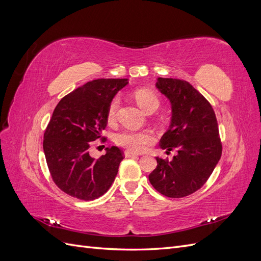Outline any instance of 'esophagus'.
<instances>
[{
    "mask_svg": "<svg viewBox=\"0 0 261 261\" xmlns=\"http://www.w3.org/2000/svg\"><path fill=\"white\" fill-rule=\"evenodd\" d=\"M124 154H125L126 158H132V156H137V155H138V154H136V153H134V152L129 151V150H126V151L124 152Z\"/></svg>",
    "mask_w": 261,
    "mask_h": 261,
    "instance_id": "esophagus-1",
    "label": "esophagus"
}]
</instances>
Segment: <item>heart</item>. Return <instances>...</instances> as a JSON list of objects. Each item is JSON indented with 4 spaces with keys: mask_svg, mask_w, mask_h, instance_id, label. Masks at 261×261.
I'll return each mask as SVG.
<instances>
[{
    "mask_svg": "<svg viewBox=\"0 0 261 261\" xmlns=\"http://www.w3.org/2000/svg\"><path fill=\"white\" fill-rule=\"evenodd\" d=\"M134 96L137 101L139 107L144 110L145 112H148L150 109L159 108L160 101L158 99L155 94L151 91L146 89H138L134 92ZM120 106V98L115 97L112 99L111 103L109 106L108 116L109 118H113L116 114V111ZM154 136L151 132L149 130H123L116 135V143L127 148L132 151L140 152L146 150L150 145L154 143Z\"/></svg>",
    "mask_w": 261,
    "mask_h": 261,
    "instance_id": "b5f03b06",
    "label": "heart"
}]
</instances>
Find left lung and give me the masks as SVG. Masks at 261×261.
<instances>
[{
    "mask_svg": "<svg viewBox=\"0 0 261 261\" xmlns=\"http://www.w3.org/2000/svg\"><path fill=\"white\" fill-rule=\"evenodd\" d=\"M156 89L170 101L171 124L160 140L161 149L176 150L172 161L155 156L149 174L155 191L170 198L195 193L206 183L222 154L219 126L212 107L185 81L159 77Z\"/></svg>",
    "mask_w": 261,
    "mask_h": 261,
    "instance_id": "obj_1",
    "label": "left lung"
}]
</instances>
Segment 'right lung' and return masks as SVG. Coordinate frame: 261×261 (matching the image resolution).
Masks as SVG:
<instances>
[{"label":"right lung","instance_id":"1","mask_svg":"<svg viewBox=\"0 0 261 261\" xmlns=\"http://www.w3.org/2000/svg\"><path fill=\"white\" fill-rule=\"evenodd\" d=\"M127 84L125 78L88 82L54 109L43 136V151L54 183L67 195L93 200L114 181L124 159L122 150L108 147L105 155L94 159L89 148L106 128L112 99Z\"/></svg>","mask_w":261,"mask_h":261}]
</instances>
